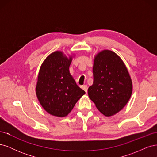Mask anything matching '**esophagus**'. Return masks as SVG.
<instances>
[{
  "mask_svg": "<svg viewBox=\"0 0 157 157\" xmlns=\"http://www.w3.org/2000/svg\"><path fill=\"white\" fill-rule=\"evenodd\" d=\"M82 89L84 90L85 92L87 93V92H88V86H87V85H84V86H82Z\"/></svg>",
  "mask_w": 157,
  "mask_h": 157,
  "instance_id": "34e87169",
  "label": "esophagus"
}]
</instances>
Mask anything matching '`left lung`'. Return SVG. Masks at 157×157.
<instances>
[{
    "instance_id": "left-lung-1",
    "label": "left lung",
    "mask_w": 157,
    "mask_h": 157,
    "mask_svg": "<svg viewBox=\"0 0 157 157\" xmlns=\"http://www.w3.org/2000/svg\"><path fill=\"white\" fill-rule=\"evenodd\" d=\"M93 76L88 94L98 110L106 117L121 111L133 90L130 75L122 59L111 50L98 52L94 59Z\"/></svg>"
}]
</instances>
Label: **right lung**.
<instances>
[{
  "label": "right lung",
  "mask_w": 157,
  "mask_h": 157,
  "mask_svg": "<svg viewBox=\"0 0 157 157\" xmlns=\"http://www.w3.org/2000/svg\"><path fill=\"white\" fill-rule=\"evenodd\" d=\"M73 58V56L67 57L63 52L56 51L40 66L36 95L41 106L51 115L66 117L85 94L69 72Z\"/></svg>",
  "instance_id": "right-lung-1"
}]
</instances>
